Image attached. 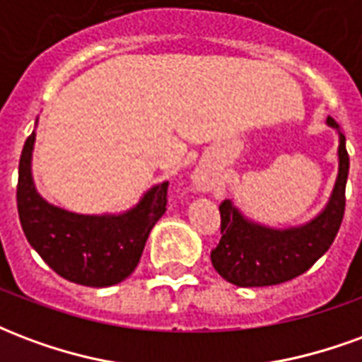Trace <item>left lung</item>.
I'll return each mask as SVG.
<instances>
[{"instance_id":"1","label":"left lung","mask_w":362,"mask_h":362,"mask_svg":"<svg viewBox=\"0 0 362 362\" xmlns=\"http://www.w3.org/2000/svg\"><path fill=\"white\" fill-rule=\"evenodd\" d=\"M329 126L337 127L327 118ZM339 174L324 211L308 225L273 230L248 223L228 199L219 205L221 240L211 250V264L223 279L238 287H267L308 272L334 243L345 213V184L349 153L339 134Z\"/></svg>"}]
</instances>
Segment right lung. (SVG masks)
<instances>
[{
	"label": "right lung",
	"mask_w": 362,
	"mask_h": 362,
	"mask_svg": "<svg viewBox=\"0 0 362 362\" xmlns=\"http://www.w3.org/2000/svg\"><path fill=\"white\" fill-rule=\"evenodd\" d=\"M35 132L28 135L19 160L17 211L21 227L40 258L71 283L110 287L132 275L151 228L166 211L168 182L149 189L137 207L118 217H89L46 204L30 176Z\"/></svg>",
	"instance_id": "1"
}]
</instances>
